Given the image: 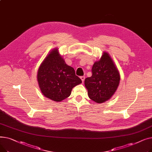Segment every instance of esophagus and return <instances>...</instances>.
Here are the masks:
<instances>
[{"label":"esophagus","mask_w":152,"mask_h":152,"mask_svg":"<svg viewBox=\"0 0 152 152\" xmlns=\"http://www.w3.org/2000/svg\"><path fill=\"white\" fill-rule=\"evenodd\" d=\"M80 78H81V79L82 80V82L84 83V79H85V76H81Z\"/></svg>","instance_id":"1"}]
</instances>
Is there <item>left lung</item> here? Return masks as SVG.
<instances>
[{"instance_id": "obj_1", "label": "left lung", "mask_w": 152, "mask_h": 152, "mask_svg": "<svg viewBox=\"0 0 152 152\" xmlns=\"http://www.w3.org/2000/svg\"><path fill=\"white\" fill-rule=\"evenodd\" d=\"M92 75L85 79L84 84L89 97L97 103L110 100L116 91L120 75L109 53L103 52L92 69Z\"/></svg>"}]
</instances>
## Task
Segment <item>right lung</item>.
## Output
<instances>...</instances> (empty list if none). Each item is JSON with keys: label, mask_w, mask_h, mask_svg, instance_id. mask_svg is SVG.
I'll return each instance as SVG.
<instances>
[{"label": "right lung", "mask_w": 152, "mask_h": 152, "mask_svg": "<svg viewBox=\"0 0 152 152\" xmlns=\"http://www.w3.org/2000/svg\"><path fill=\"white\" fill-rule=\"evenodd\" d=\"M37 79L44 96L57 102L68 97L73 87L82 83L74 68L66 65L57 48L52 49L40 65Z\"/></svg>", "instance_id": "right-lung-1"}]
</instances>
